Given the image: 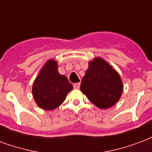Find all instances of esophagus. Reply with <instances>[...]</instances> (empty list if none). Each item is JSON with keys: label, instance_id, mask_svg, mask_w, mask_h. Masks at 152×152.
<instances>
[{"label": "esophagus", "instance_id": "1", "mask_svg": "<svg viewBox=\"0 0 152 152\" xmlns=\"http://www.w3.org/2000/svg\"><path fill=\"white\" fill-rule=\"evenodd\" d=\"M80 87V82H77V83H75L74 84V89H79Z\"/></svg>", "mask_w": 152, "mask_h": 152}]
</instances>
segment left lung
I'll list each match as a JSON object with an SVG mask.
<instances>
[{
  "label": "left lung",
  "mask_w": 152,
  "mask_h": 152,
  "mask_svg": "<svg viewBox=\"0 0 152 152\" xmlns=\"http://www.w3.org/2000/svg\"><path fill=\"white\" fill-rule=\"evenodd\" d=\"M80 89L93 104L108 109L116 104L123 92L121 76L105 60L95 58L89 63Z\"/></svg>",
  "instance_id": "obj_1"
}]
</instances>
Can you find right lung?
I'll return each instance as SVG.
<instances>
[{
    "instance_id": "obj_1",
    "label": "right lung",
    "mask_w": 152,
    "mask_h": 152,
    "mask_svg": "<svg viewBox=\"0 0 152 152\" xmlns=\"http://www.w3.org/2000/svg\"><path fill=\"white\" fill-rule=\"evenodd\" d=\"M72 89L73 86L67 77L58 71L57 62L50 59L41 68L34 81L32 95L39 108L52 110L65 101L67 94Z\"/></svg>"
}]
</instances>
